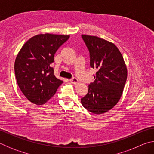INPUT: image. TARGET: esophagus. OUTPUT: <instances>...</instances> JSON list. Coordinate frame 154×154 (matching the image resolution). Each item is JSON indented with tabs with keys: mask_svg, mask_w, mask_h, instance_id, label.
Wrapping results in <instances>:
<instances>
[{
	"mask_svg": "<svg viewBox=\"0 0 154 154\" xmlns=\"http://www.w3.org/2000/svg\"><path fill=\"white\" fill-rule=\"evenodd\" d=\"M69 81H70V82H71L72 83H77L78 82V79L75 77H72V79H71Z\"/></svg>",
	"mask_w": 154,
	"mask_h": 154,
	"instance_id": "esophagus-1",
	"label": "esophagus"
}]
</instances>
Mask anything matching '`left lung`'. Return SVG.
<instances>
[{
	"instance_id": "1",
	"label": "left lung",
	"mask_w": 154,
	"mask_h": 154,
	"mask_svg": "<svg viewBox=\"0 0 154 154\" xmlns=\"http://www.w3.org/2000/svg\"><path fill=\"white\" fill-rule=\"evenodd\" d=\"M90 52V66L97 71L88 92L81 99L82 105L94 114H103L120 99L127 79L123 56L113 43L95 36L82 35Z\"/></svg>"
}]
</instances>
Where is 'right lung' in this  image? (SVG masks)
<instances>
[{
    "label": "right lung",
    "instance_id": "1",
    "mask_svg": "<svg viewBox=\"0 0 154 154\" xmlns=\"http://www.w3.org/2000/svg\"><path fill=\"white\" fill-rule=\"evenodd\" d=\"M69 37L41 34L30 38L21 48L15 61V75L20 89L31 103L45 104L63 82L54 75L51 64L56 51Z\"/></svg>",
    "mask_w": 154,
    "mask_h": 154
}]
</instances>
